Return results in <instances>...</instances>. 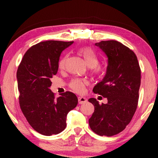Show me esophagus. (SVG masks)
Segmentation results:
<instances>
[{"label":"esophagus","instance_id":"obj_1","mask_svg":"<svg viewBox=\"0 0 158 158\" xmlns=\"http://www.w3.org/2000/svg\"><path fill=\"white\" fill-rule=\"evenodd\" d=\"M78 102H79L80 104H83V103L87 102V99H86L85 97L79 96L78 97Z\"/></svg>","mask_w":158,"mask_h":158}]
</instances>
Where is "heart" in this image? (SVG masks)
I'll return each instance as SVG.
<instances>
[{
  "label": "heart",
  "mask_w": 158,
  "mask_h": 158,
  "mask_svg": "<svg viewBox=\"0 0 158 158\" xmlns=\"http://www.w3.org/2000/svg\"><path fill=\"white\" fill-rule=\"evenodd\" d=\"M78 52L81 56L83 57L86 64L92 69L93 73L96 75L100 74L101 70L99 66H98L99 64V60L96 53L91 49L87 47H82L79 49ZM67 60H68V57H64L60 60L59 62V68L60 69H64L65 68ZM69 85L74 91L78 93V94H81L84 91L85 86L88 85V81L83 79L74 78L71 80Z\"/></svg>",
  "instance_id": "1"
}]
</instances>
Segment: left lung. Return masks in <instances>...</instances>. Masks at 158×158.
I'll return each mask as SVG.
<instances>
[{
    "instance_id": "obj_1",
    "label": "left lung",
    "mask_w": 158,
    "mask_h": 158,
    "mask_svg": "<svg viewBox=\"0 0 158 158\" xmlns=\"http://www.w3.org/2000/svg\"><path fill=\"white\" fill-rule=\"evenodd\" d=\"M108 57L106 74L93 89L94 94L107 98L106 104L96 98L88 101L94 106L89 118L91 130L100 136L120 133L130 123L138 105L141 70L135 52L115 40L96 43Z\"/></svg>"
}]
</instances>
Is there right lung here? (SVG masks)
I'll use <instances>...</instances> for the list:
<instances>
[{"instance_id":"right-lung-1","label":"right lung","mask_w":158,"mask_h":158,"mask_svg":"<svg viewBox=\"0 0 158 158\" xmlns=\"http://www.w3.org/2000/svg\"><path fill=\"white\" fill-rule=\"evenodd\" d=\"M73 42L49 40L30 47L23 55L16 77L21 111L32 128L41 135H57L65 129L67 114L76 107L70 91L55 95L49 89L57 74L62 52Z\"/></svg>"}]
</instances>
